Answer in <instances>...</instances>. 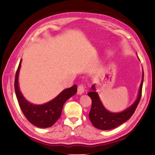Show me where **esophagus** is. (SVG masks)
Here are the masks:
<instances>
[{"label": "esophagus", "instance_id": "1", "mask_svg": "<svg viewBox=\"0 0 155 155\" xmlns=\"http://www.w3.org/2000/svg\"><path fill=\"white\" fill-rule=\"evenodd\" d=\"M84 92H85V88H84V86L83 85H81L78 87V90H77V94L78 95H81L83 94Z\"/></svg>", "mask_w": 155, "mask_h": 155}]
</instances>
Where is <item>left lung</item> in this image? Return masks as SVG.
Listing matches in <instances>:
<instances>
[{
	"label": "left lung",
	"instance_id": "obj_1",
	"mask_svg": "<svg viewBox=\"0 0 155 155\" xmlns=\"http://www.w3.org/2000/svg\"><path fill=\"white\" fill-rule=\"evenodd\" d=\"M143 82V70H142V78H141L137 98L130 106L121 112L109 111L104 107L101 98H100L98 92L96 91L95 84H94L91 86V91L87 93L88 96L91 98V103H92L91 110L89 114V118L94 127L100 130H107L114 129L127 122L134 114L135 109L140 103Z\"/></svg>",
	"mask_w": 155,
	"mask_h": 155
}]
</instances>
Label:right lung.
<instances>
[{"label": "right lung", "instance_id": "1", "mask_svg": "<svg viewBox=\"0 0 155 155\" xmlns=\"http://www.w3.org/2000/svg\"><path fill=\"white\" fill-rule=\"evenodd\" d=\"M20 60L15 77V91L16 97L25 116L31 124L39 128H48L57 122L61 115L62 109L65 101L77 92V85L65 89L59 95L48 103L42 104H33L28 101L21 92L18 83L19 72L21 68Z\"/></svg>", "mask_w": 155, "mask_h": 155}]
</instances>
